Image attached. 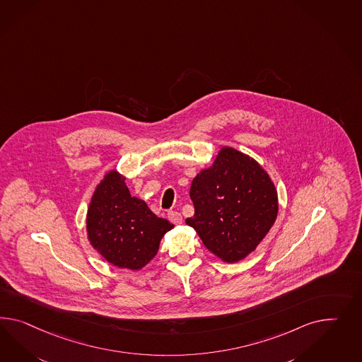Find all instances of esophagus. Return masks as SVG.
Masks as SVG:
<instances>
[{"label":"esophagus","mask_w":362,"mask_h":362,"mask_svg":"<svg viewBox=\"0 0 362 362\" xmlns=\"http://www.w3.org/2000/svg\"><path fill=\"white\" fill-rule=\"evenodd\" d=\"M167 216H168V220H170L171 223H174V224H182V221H183V217H182V215H180L179 212H176V211H170Z\"/></svg>","instance_id":"obj_1"}]
</instances>
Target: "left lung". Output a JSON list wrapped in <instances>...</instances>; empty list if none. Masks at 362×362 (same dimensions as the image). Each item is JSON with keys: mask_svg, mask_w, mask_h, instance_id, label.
Here are the masks:
<instances>
[{"mask_svg": "<svg viewBox=\"0 0 362 362\" xmlns=\"http://www.w3.org/2000/svg\"><path fill=\"white\" fill-rule=\"evenodd\" d=\"M189 196L195 215L187 224L228 264L252 253L278 214V196L267 173L232 147H223L212 167L196 175Z\"/></svg>", "mask_w": 362, "mask_h": 362, "instance_id": "obj_1", "label": "left lung"}]
</instances>
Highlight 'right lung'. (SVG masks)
Listing matches in <instances>:
<instances>
[{
	"instance_id": "add662e5",
	"label": "right lung",
	"mask_w": 362,
	"mask_h": 362,
	"mask_svg": "<svg viewBox=\"0 0 362 362\" xmlns=\"http://www.w3.org/2000/svg\"><path fill=\"white\" fill-rule=\"evenodd\" d=\"M173 228L168 220L154 215L144 200L130 195L125 177L115 170L104 176L89 203V243L117 267L142 269Z\"/></svg>"
}]
</instances>
